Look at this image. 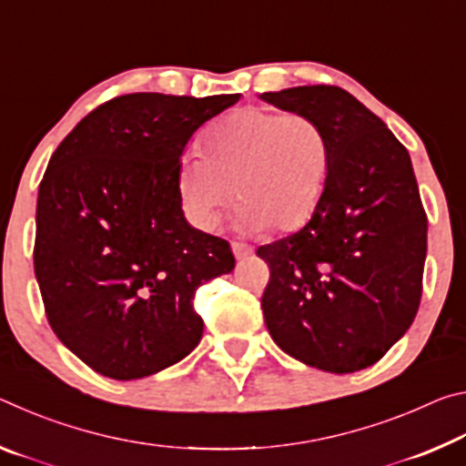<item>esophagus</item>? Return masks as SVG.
Segmentation results:
<instances>
[{
  "instance_id": "1",
  "label": "esophagus",
  "mask_w": 466,
  "mask_h": 466,
  "mask_svg": "<svg viewBox=\"0 0 466 466\" xmlns=\"http://www.w3.org/2000/svg\"><path fill=\"white\" fill-rule=\"evenodd\" d=\"M232 252H234V257L238 258V261H242V258L250 257L252 252H255V248L248 247V244H242V242H232Z\"/></svg>"
}]
</instances>
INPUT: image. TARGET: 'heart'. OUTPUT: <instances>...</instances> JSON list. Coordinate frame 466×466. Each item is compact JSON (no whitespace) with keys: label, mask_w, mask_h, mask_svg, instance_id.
<instances>
[{"label":"heart","mask_w":466,"mask_h":466,"mask_svg":"<svg viewBox=\"0 0 466 466\" xmlns=\"http://www.w3.org/2000/svg\"><path fill=\"white\" fill-rule=\"evenodd\" d=\"M203 156L183 157L177 191L187 218L205 232L216 230L234 197L242 201L240 230H294L319 208L330 168L327 133L317 121L257 106L219 121Z\"/></svg>","instance_id":"1"}]
</instances>
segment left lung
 <instances>
[{
  "label": "left lung",
  "instance_id": "left-lung-1",
  "mask_svg": "<svg viewBox=\"0 0 466 466\" xmlns=\"http://www.w3.org/2000/svg\"><path fill=\"white\" fill-rule=\"evenodd\" d=\"M317 121L330 146L319 208L257 255L271 278L265 325L288 356L333 374L376 364L420 309L428 218L411 157L382 119L337 86L263 92Z\"/></svg>",
  "mask_w": 466,
  "mask_h": 466
}]
</instances>
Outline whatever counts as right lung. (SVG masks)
I'll use <instances>...</instances> for the list:
<instances>
[{
    "instance_id": "right-lung-1",
    "label": "right lung",
    "mask_w": 466,
    "mask_h": 466,
    "mask_svg": "<svg viewBox=\"0 0 466 466\" xmlns=\"http://www.w3.org/2000/svg\"><path fill=\"white\" fill-rule=\"evenodd\" d=\"M240 100L125 94L76 125L38 187L35 275L59 341L115 380L187 358L205 281L234 269L230 244L187 222L180 156L203 123Z\"/></svg>"
}]
</instances>
